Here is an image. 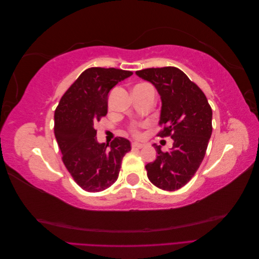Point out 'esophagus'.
<instances>
[{
	"mask_svg": "<svg viewBox=\"0 0 259 259\" xmlns=\"http://www.w3.org/2000/svg\"><path fill=\"white\" fill-rule=\"evenodd\" d=\"M132 147L135 148V149H140V148L144 147V145L140 144V143H133V144H132Z\"/></svg>",
	"mask_w": 259,
	"mask_h": 259,
	"instance_id": "obj_1",
	"label": "esophagus"
}]
</instances>
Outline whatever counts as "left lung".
I'll return each mask as SVG.
<instances>
[{
    "label": "left lung",
    "instance_id": "1",
    "mask_svg": "<svg viewBox=\"0 0 259 259\" xmlns=\"http://www.w3.org/2000/svg\"><path fill=\"white\" fill-rule=\"evenodd\" d=\"M136 74L150 82L160 95V124L165 127L159 136L174 140L167 152L153 145L158 155L146 165L147 176L160 189L175 191L189 182L204 159L213 130V112L204 93L182 70L149 68Z\"/></svg>",
    "mask_w": 259,
    "mask_h": 259
}]
</instances>
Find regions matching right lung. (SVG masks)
Wrapping results in <instances>:
<instances>
[{
  "label": "right lung",
  "mask_w": 259,
  "mask_h": 259,
  "mask_svg": "<svg viewBox=\"0 0 259 259\" xmlns=\"http://www.w3.org/2000/svg\"><path fill=\"white\" fill-rule=\"evenodd\" d=\"M133 73L115 68L86 69L61 97L55 111V137L62 161L74 182L89 192H99L119 177L130 140L117 137L98 143L95 125L107 114L109 92Z\"/></svg>",
  "instance_id": "1"
}]
</instances>
